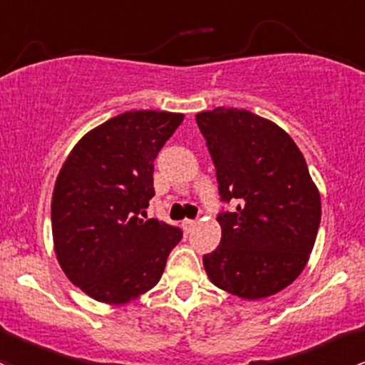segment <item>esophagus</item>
<instances>
[{
  "instance_id": "1",
  "label": "esophagus",
  "mask_w": 365,
  "mask_h": 365,
  "mask_svg": "<svg viewBox=\"0 0 365 365\" xmlns=\"http://www.w3.org/2000/svg\"><path fill=\"white\" fill-rule=\"evenodd\" d=\"M182 225H183V229H185V232H190L195 227V225H197V222L189 220V218H187V220H183Z\"/></svg>"
}]
</instances>
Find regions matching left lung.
<instances>
[{"mask_svg": "<svg viewBox=\"0 0 365 365\" xmlns=\"http://www.w3.org/2000/svg\"><path fill=\"white\" fill-rule=\"evenodd\" d=\"M217 168L222 240L202 257L210 282L248 301L278 294L302 273L320 225V192L292 138L237 108L195 115Z\"/></svg>", "mask_w": 365, "mask_h": 365, "instance_id": "8db88e82", "label": "left lung"}]
</instances>
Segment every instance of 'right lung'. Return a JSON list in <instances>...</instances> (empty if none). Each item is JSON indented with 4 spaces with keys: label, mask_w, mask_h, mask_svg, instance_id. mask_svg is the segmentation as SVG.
<instances>
[{
    "label": "right lung",
    "mask_w": 365,
    "mask_h": 365,
    "mask_svg": "<svg viewBox=\"0 0 365 365\" xmlns=\"http://www.w3.org/2000/svg\"><path fill=\"white\" fill-rule=\"evenodd\" d=\"M183 113L133 110L91 129L64 160L52 194L53 250L82 292L125 304L159 283L178 227L143 220L153 160Z\"/></svg>",
    "instance_id": "right-lung-1"
}]
</instances>
